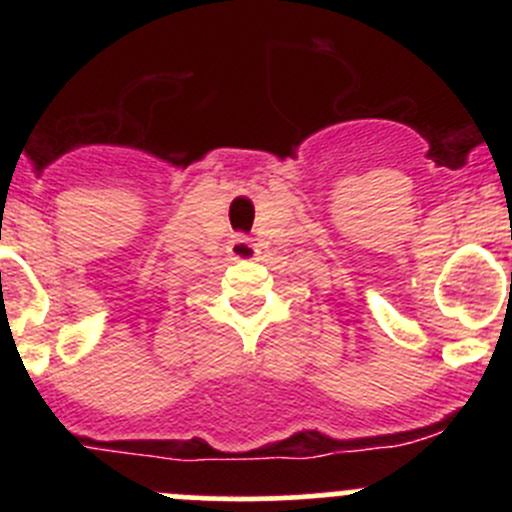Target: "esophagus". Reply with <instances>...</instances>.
Returning <instances> with one entry per match:
<instances>
[{"mask_svg":"<svg viewBox=\"0 0 512 512\" xmlns=\"http://www.w3.org/2000/svg\"><path fill=\"white\" fill-rule=\"evenodd\" d=\"M227 252H230L232 260H252V257L257 255V247L252 245L250 237L235 235L230 240V247H227Z\"/></svg>","mask_w":512,"mask_h":512,"instance_id":"esophagus-1","label":"esophagus"}]
</instances>
